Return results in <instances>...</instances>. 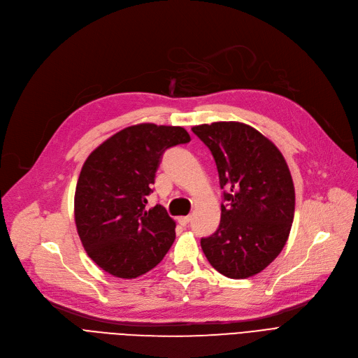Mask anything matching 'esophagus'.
<instances>
[{"mask_svg": "<svg viewBox=\"0 0 358 358\" xmlns=\"http://www.w3.org/2000/svg\"><path fill=\"white\" fill-rule=\"evenodd\" d=\"M190 220H192V216H180L178 217V223L182 224V227H185V224H189Z\"/></svg>", "mask_w": 358, "mask_h": 358, "instance_id": "obj_1", "label": "esophagus"}]
</instances>
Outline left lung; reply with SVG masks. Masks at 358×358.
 <instances>
[{"instance_id": "obj_1", "label": "left lung", "mask_w": 358, "mask_h": 358, "mask_svg": "<svg viewBox=\"0 0 358 358\" xmlns=\"http://www.w3.org/2000/svg\"><path fill=\"white\" fill-rule=\"evenodd\" d=\"M210 149L223 192L220 223L200 245L229 278L264 270L286 245L294 217V185L285 157L254 127L215 122L192 127Z\"/></svg>"}]
</instances>
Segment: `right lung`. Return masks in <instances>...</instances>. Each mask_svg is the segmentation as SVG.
I'll use <instances>...</instances> for the list:
<instances>
[{
	"mask_svg": "<svg viewBox=\"0 0 358 358\" xmlns=\"http://www.w3.org/2000/svg\"><path fill=\"white\" fill-rule=\"evenodd\" d=\"M190 142L180 126L141 123L104 141L83 165L75 224L88 257L106 273L136 278L158 266L176 239L164 206L146 210L166 149Z\"/></svg>",
	"mask_w": 358,
	"mask_h": 358,
	"instance_id": "right-lung-1",
	"label": "right lung"
}]
</instances>
